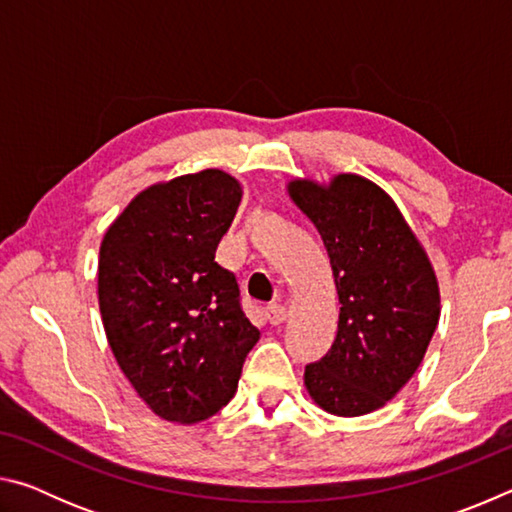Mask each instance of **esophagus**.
I'll return each instance as SVG.
<instances>
[{"label":"esophagus","instance_id":"obj_1","mask_svg":"<svg viewBox=\"0 0 512 512\" xmlns=\"http://www.w3.org/2000/svg\"><path fill=\"white\" fill-rule=\"evenodd\" d=\"M266 320L271 325H280V323H284V320H287V307H282V305H268L266 307Z\"/></svg>","mask_w":512,"mask_h":512}]
</instances>
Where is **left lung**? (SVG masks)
<instances>
[{
	"mask_svg": "<svg viewBox=\"0 0 512 512\" xmlns=\"http://www.w3.org/2000/svg\"><path fill=\"white\" fill-rule=\"evenodd\" d=\"M332 264L341 314L334 343L305 368L320 409L357 418L391 402L424 359L440 318L427 250L384 189L357 173L289 180Z\"/></svg>",
	"mask_w": 512,
	"mask_h": 512,
	"instance_id": "1",
	"label": "left lung"
}]
</instances>
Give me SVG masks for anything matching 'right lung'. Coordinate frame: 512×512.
I'll list each match as a JSON object with an SVG mask.
<instances>
[{
  "instance_id": "obj_1",
  "label": "right lung",
  "mask_w": 512,
  "mask_h": 512,
  "mask_svg": "<svg viewBox=\"0 0 512 512\" xmlns=\"http://www.w3.org/2000/svg\"><path fill=\"white\" fill-rule=\"evenodd\" d=\"M241 194L221 169L185 173L146 187L103 235V329L121 372L162 420L194 424L223 409L259 341L235 275L214 262Z\"/></svg>"
}]
</instances>
